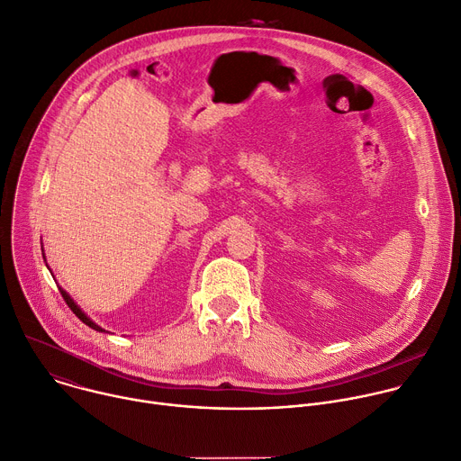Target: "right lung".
<instances>
[{"label":"right lung","instance_id":"right-lung-1","mask_svg":"<svg viewBox=\"0 0 461 461\" xmlns=\"http://www.w3.org/2000/svg\"><path fill=\"white\" fill-rule=\"evenodd\" d=\"M43 259H45V252H43ZM47 267H49V265H47ZM59 293H61L63 300L67 302V305L70 307V311H72V312H74V314H76V316H77V318H79V320H81L85 325H88L90 329H95V330H98V332H105V329H102V327H100L96 321H92V320H90V318H88V316H86V314H85V312L79 309V305H77V303H76V302L70 298V294H68L67 291H63V289L59 287Z\"/></svg>","mask_w":461,"mask_h":461}]
</instances>
